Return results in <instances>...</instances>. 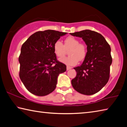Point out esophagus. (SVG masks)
<instances>
[{
  "mask_svg": "<svg viewBox=\"0 0 127 127\" xmlns=\"http://www.w3.org/2000/svg\"><path fill=\"white\" fill-rule=\"evenodd\" d=\"M70 69H71V66H66V70H68Z\"/></svg>",
  "mask_w": 127,
  "mask_h": 127,
  "instance_id": "34e87169",
  "label": "esophagus"
}]
</instances>
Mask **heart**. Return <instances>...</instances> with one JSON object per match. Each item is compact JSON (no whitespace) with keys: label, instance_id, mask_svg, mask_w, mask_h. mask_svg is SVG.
<instances>
[{"label":"heart","instance_id":"b5f03b06","mask_svg":"<svg viewBox=\"0 0 127 127\" xmlns=\"http://www.w3.org/2000/svg\"><path fill=\"white\" fill-rule=\"evenodd\" d=\"M69 49L68 52L69 56L59 59V61L62 63L68 65H75L78 61H82L86 57L87 49L86 45L80 43V41L73 36L66 38L64 44L60 40H57L53 45L54 54L58 57L64 56L66 50Z\"/></svg>","mask_w":127,"mask_h":127}]
</instances>
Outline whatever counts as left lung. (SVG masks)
<instances>
[{
    "label": "left lung",
    "mask_w": 127,
    "mask_h": 127,
    "mask_svg": "<svg viewBox=\"0 0 127 127\" xmlns=\"http://www.w3.org/2000/svg\"><path fill=\"white\" fill-rule=\"evenodd\" d=\"M82 38L87 45V53L82 65L74 68L77 76L71 80L76 91L84 95L95 94L107 83L112 63L110 47L97 32L84 30L70 33Z\"/></svg>",
    "instance_id": "obj_1"
}]
</instances>
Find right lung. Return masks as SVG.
I'll list each match as a JSON object with an SVG mask.
<instances>
[{"mask_svg":"<svg viewBox=\"0 0 127 127\" xmlns=\"http://www.w3.org/2000/svg\"><path fill=\"white\" fill-rule=\"evenodd\" d=\"M66 34L53 30L39 31L22 45L19 57V77L31 93L45 96L56 89L58 77L66 71V66L57 61L53 45Z\"/></svg>","mask_w":127,"mask_h":127,"instance_id":"right-lung-1","label":"right lung"}]
</instances>
